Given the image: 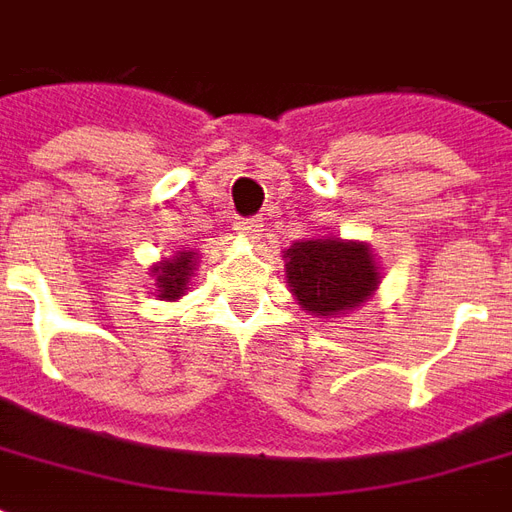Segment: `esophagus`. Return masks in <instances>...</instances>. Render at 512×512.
<instances>
[{
	"mask_svg": "<svg viewBox=\"0 0 512 512\" xmlns=\"http://www.w3.org/2000/svg\"><path fill=\"white\" fill-rule=\"evenodd\" d=\"M235 230H238V235H244V238H257V235L263 233V222L260 219H238Z\"/></svg>",
	"mask_w": 512,
	"mask_h": 512,
	"instance_id": "obj_1",
	"label": "esophagus"
}]
</instances>
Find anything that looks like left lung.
<instances>
[{
  "label": "left lung",
  "mask_w": 512,
  "mask_h": 512,
  "mask_svg": "<svg viewBox=\"0 0 512 512\" xmlns=\"http://www.w3.org/2000/svg\"><path fill=\"white\" fill-rule=\"evenodd\" d=\"M285 274L290 293L315 318H337L362 307L381 282L370 246L329 235L290 246Z\"/></svg>",
  "instance_id": "left-lung-1"
}]
</instances>
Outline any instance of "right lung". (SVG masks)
<instances>
[{
    "label": "right lung",
    "instance_id": "add662e5",
    "mask_svg": "<svg viewBox=\"0 0 512 512\" xmlns=\"http://www.w3.org/2000/svg\"><path fill=\"white\" fill-rule=\"evenodd\" d=\"M194 266H197V255L194 252H178L175 257H167V260H161V263L150 268L153 277H156L158 299H180L189 290V279L194 274Z\"/></svg>",
    "mask_w": 512,
    "mask_h": 512
}]
</instances>
